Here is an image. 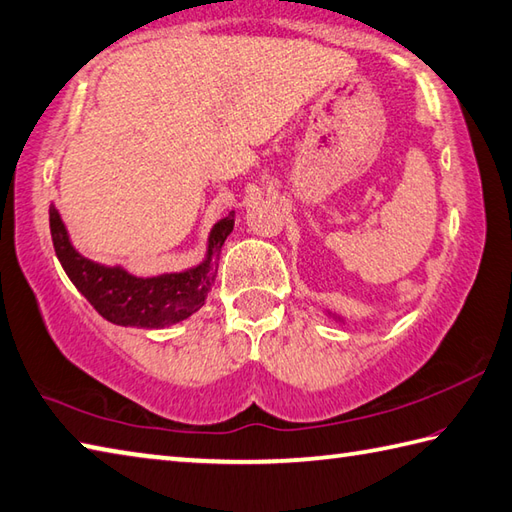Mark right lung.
Wrapping results in <instances>:
<instances>
[{
  "instance_id": "add662e5",
  "label": "right lung",
  "mask_w": 512,
  "mask_h": 512,
  "mask_svg": "<svg viewBox=\"0 0 512 512\" xmlns=\"http://www.w3.org/2000/svg\"><path fill=\"white\" fill-rule=\"evenodd\" d=\"M50 237L57 259L62 262L70 282L77 286L90 306L108 322L137 328H164L182 322L204 306L210 288L215 284V262L222 253L226 237L235 224V213L219 219L210 230L208 257L204 264L186 273H170L159 277H135L124 268L99 266L82 257L70 246L68 233L57 208L50 206Z\"/></svg>"
}]
</instances>
